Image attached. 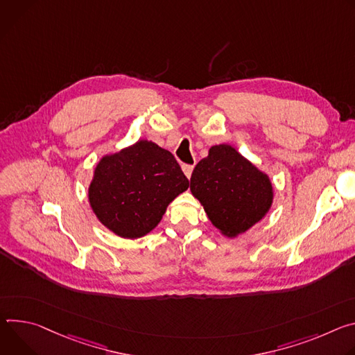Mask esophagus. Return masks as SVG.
<instances>
[{"instance_id": "esophagus-1", "label": "esophagus", "mask_w": 355, "mask_h": 355, "mask_svg": "<svg viewBox=\"0 0 355 355\" xmlns=\"http://www.w3.org/2000/svg\"><path fill=\"white\" fill-rule=\"evenodd\" d=\"M182 171H183V173H184L187 178H190V176H191V172H193V165H183V166H182Z\"/></svg>"}]
</instances>
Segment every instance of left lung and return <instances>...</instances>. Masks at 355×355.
<instances>
[{
  "label": "left lung",
  "mask_w": 355,
  "mask_h": 355,
  "mask_svg": "<svg viewBox=\"0 0 355 355\" xmlns=\"http://www.w3.org/2000/svg\"><path fill=\"white\" fill-rule=\"evenodd\" d=\"M190 190L213 225L228 239L261 221L273 200L268 175L227 144L211 146L196 165Z\"/></svg>",
  "instance_id": "obj_1"
}]
</instances>
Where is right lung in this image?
<instances>
[{
  "label": "right lung",
  "instance_id": "obj_1",
  "mask_svg": "<svg viewBox=\"0 0 355 355\" xmlns=\"http://www.w3.org/2000/svg\"><path fill=\"white\" fill-rule=\"evenodd\" d=\"M187 187L175 156L141 139L101 157L89 186V202L103 225L134 240L159 224L166 207Z\"/></svg>",
  "mask_w": 355,
  "mask_h": 355
}]
</instances>
